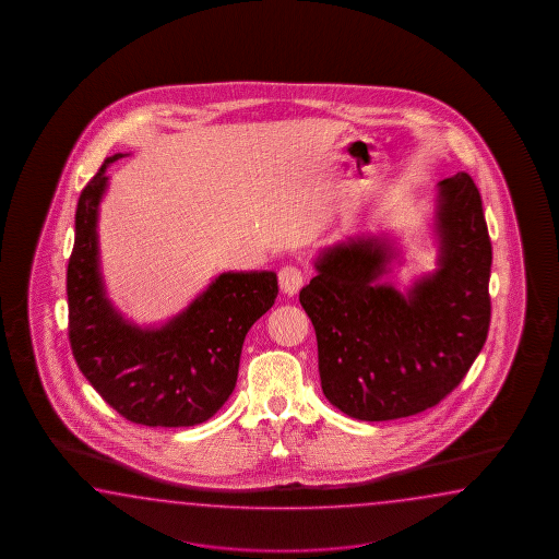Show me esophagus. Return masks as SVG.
<instances>
[{"label":"esophagus","mask_w":559,"mask_h":559,"mask_svg":"<svg viewBox=\"0 0 559 559\" xmlns=\"http://www.w3.org/2000/svg\"><path fill=\"white\" fill-rule=\"evenodd\" d=\"M277 277H280V287L285 296H296L304 285V272L296 265H284Z\"/></svg>","instance_id":"esophagus-1"}]
</instances>
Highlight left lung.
<instances>
[{
  "label": "left lung",
  "mask_w": 559,
  "mask_h": 559,
  "mask_svg": "<svg viewBox=\"0 0 559 559\" xmlns=\"http://www.w3.org/2000/svg\"><path fill=\"white\" fill-rule=\"evenodd\" d=\"M438 270L405 294L381 284L395 250L349 238L321 251L299 292L318 337L321 390L345 416L385 421L440 404L486 344L491 241L467 174L438 183Z\"/></svg>",
  "instance_id": "8db88e82"
}]
</instances>
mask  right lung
Returning <instances> with one entry per match:
<instances>
[{"mask_svg":"<svg viewBox=\"0 0 559 559\" xmlns=\"http://www.w3.org/2000/svg\"><path fill=\"white\" fill-rule=\"evenodd\" d=\"M111 155L87 181L68 263L70 344L78 368L119 416L150 428H190L214 416L238 381L241 345L274 306V272H227L162 328H138L106 297L97 207Z\"/></svg>","mask_w":559,"mask_h":559,"instance_id":"1","label":"right lung"}]
</instances>
